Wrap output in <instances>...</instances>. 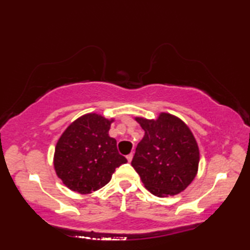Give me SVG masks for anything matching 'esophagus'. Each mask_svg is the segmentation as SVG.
<instances>
[{
	"instance_id": "obj_1",
	"label": "esophagus",
	"mask_w": 250,
	"mask_h": 250,
	"mask_svg": "<svg viewBox=\"0 0 250 250\" xmlns=\"http://www.w3.org/2000/svg\"><path fill=\"white\" fill-rule=\"evenodd\" d=\"M132 158H133V153H130V154L126 155V159H128L129 162H131V161H132Z\"/></svg>"
}]
</instances>
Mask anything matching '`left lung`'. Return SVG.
I'll list each match as a JSON object with an SVG mask.
<instances>
[{"label": "left lung", "instance_id": "left-lung-1", "mask_svg": "<svg viewBox=\"0 0 250 250\" xmlns=\"http://www.w3.org/2000/svg\"><path fill=\"white\" fill-rule=\"evenodd\" d=\"M145 130L131 166L146 188L159 197L184 191L195 179L200 150L192 131L180 118L161 112L156 120L137 117Z\"/></svg>", "mask_w": 250, "mask_h": 250}]
</instances>
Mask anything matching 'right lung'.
<instances>
[{"mask_svg":"<svg viewBox=\"0 0 250 250\" xmlns=\"http://www.w3.org/2000/svg\"><path fill=\"white\" fill-rule=\"evenodd\" d=\"M113 121L87 113L70 124L58 139L54 167L71 191L80 194L97 191L109 183L117 167L126 163L118 152L116 139L109 137Z\"/></svg>","mask_w":250,"mask_h":250,"instance_id":"1","label":"right lung"}]
</instances>
